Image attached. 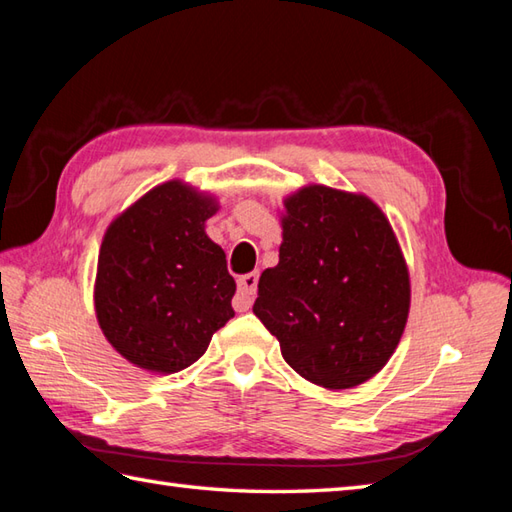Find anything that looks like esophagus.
<instances>
[{"mask_svg":"<svg viewBox=\"0 0 512 512\" xmlns=\"http://www.w3.org/2000/svg\"><path fill=\"white\" fill-rule=\"evenodd\" d=\"M257 281L259 277L255 273H248L237 279V297L233 301L237 312H246L250 306H253V299L257 295Z\"/></svg>","mask_w":512,"mask_h":512,"instance_id":"1","label":"esophagus"}]
</instances>
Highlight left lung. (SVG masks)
Wrapping results in <instances>:
<instances>
[{"label": "left lung", "mask_w": 512, "mask_h": 512, "mask_svg": "<svg viewBox=\"0 0 512 512\" xmlns=\"http://www.w3.org/2000/svg\"><path fill=\"white\" fill-rule=\"evenodd\" d=\"M255 317L299 376L350 389L383 369L409 314V273L387 217L321 184L286 200L279 264L259 277Z\"/></svg>", "instance_id": "8db88e82"}]
</instances>
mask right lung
I'll return each mask as SVG.
<instances>
[{"label":"right lung","instance_id":"1","mask_svg":"<svg viewBox=\"0 0 512 512\" xmlns=\"http://www.w3.org/2000/svg\"><path fill=\"white\" fill-rule=\"evenodd\" d=\"M215 204L178 180L151 189L107 228L99 253L96 319L118 354L173 374L206 352L235 317V279L204 233Z\"/></svg>","mask_w":512,"mask_h":512}]
</instances>
